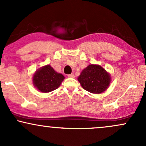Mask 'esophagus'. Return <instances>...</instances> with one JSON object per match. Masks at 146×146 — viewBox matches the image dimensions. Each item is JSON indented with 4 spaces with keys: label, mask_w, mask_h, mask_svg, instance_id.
Returning a JSON list of instances; mask_svg holds the SVG:
<instances>
[{
    "label": "esophagus",
    "mask_w": 146,
    "mask_h": 146,
    "mask_svg": "<svg viewBox=\"0 0 146 146\" xmlns=\"http://www.w3.org/2000/svg\"><path fill=\"white\" fill-rule=\"evenodd\" d=\"M68 78H75V75L73 74H69L68 75Z\"/></svg>",
    "instance_id": "esophagus-1"
}]
</instances>
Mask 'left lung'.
<instances>
[{
	"label": "left lung",
	"mask_w": 146,
	"mask_h": 146,
	"mask_svg": "<svg viewBox=\"0 0 146 146\" xmlns=\"http://www.w3.org/2000/svg\"><path fill=\"white\" fill-rule=\"evenodd\" d=\"M78 80L84 90L91 93L100 94L109 86L111 78L101 66L90 64L81 72Z\"/></svg>",
	"instance_id": "left-lung-1"
}]
</instances>
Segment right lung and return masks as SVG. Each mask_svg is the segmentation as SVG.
<instances>
[{
  "mask_svg": "<svg viewBox=\"0 0 146 146\" xmlns=\"http://www.w3.org/2000/svg\"><path fill=\"white\" fill-rule=\"evenodd\" d=\"M64 79L62 74L57 73L50 65H46L36 71L33 77V83L42 93H49L57 89Z\"/></svg>",
  "mask_w": 146,
  "mask_h": 146,
  "instance_id": "obj_1",
  "label": "right lung"
}]
</instances>
